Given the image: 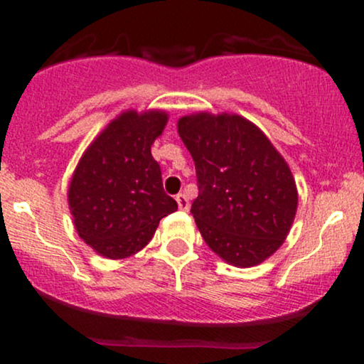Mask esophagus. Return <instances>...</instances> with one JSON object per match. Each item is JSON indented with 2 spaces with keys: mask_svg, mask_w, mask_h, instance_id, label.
Masks as SVG:
<instances>
[{
  "mask_svg": "<svg viewBox=\"0 0 364 364\" xmlns=\"http://www.w3.org/2000/svg\"><path fill=\"white\" fill-rule=\"evenodd\" d=\"M176 202H178V207L181 208V210H188V208H190V202H188V196L185 193H178Z\"/></svg>",
  "mask_w": 364,
  "mask_h": 364,
  "instance_id": "34e87169",
  "label": "esophagus"
}]
</instances>
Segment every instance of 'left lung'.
Masks as SVG:
<instances>
[{
  "mask_svg": "<svg viewBox=\"0 0 364 364\" xmlns=\"http://www.w3.org/2000/svg\"><path fill=\"white\" fill-rule=\"evenodd\" d=\"M178 132L195 162L198 196L191 214L208 248L231 265H258L294 220L298 191L289 166L241 116H185Z\"/></svg>",
  "mask_w": 364,
  "mask_h": 364,
  "instance_id": "8db88e82",
  "label": "left lung"
}]
</instances>
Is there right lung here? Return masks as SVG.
<instances>
[{
	"mask_svg": "<svg viewBox=\"0 0 364 364\" xmlns=\"http://www.w3.org/2000/svg\"><path fill=\"white\" fill-rule=\"evenodd\" d=\"M168 114L127 111L97 136L75 169L68 203L78 236L107 258H127L152 240L159 220L178 210L150 154Z\"/></svg>",
	"mask_w": 364,
	"mask_h": 364,
	"instance_id": "obj_1",
	"label": "right lung"
}]
</instances>
